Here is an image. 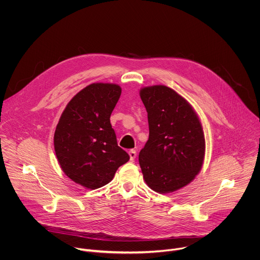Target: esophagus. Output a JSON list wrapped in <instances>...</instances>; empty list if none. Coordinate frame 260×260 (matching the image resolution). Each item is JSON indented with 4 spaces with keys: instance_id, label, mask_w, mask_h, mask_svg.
<instances>
[{
    "instance_id": "obj_1",
    "label": "esophagus",
    "mask_w": 260,
    "mask_h": 260,
    "mask_svg": "<svg viewBox=\"0 0 260 260\" xmlns=\"http://www.w3.org/2000/svg\"><path fill=\"white\" fill-rule=\"evenodd\" d=\"M128 154H129L131 160H134V159L136 158V156H137V151L134 150V149H131V150L128 151Z\"/></svg>"
}]
</instances>
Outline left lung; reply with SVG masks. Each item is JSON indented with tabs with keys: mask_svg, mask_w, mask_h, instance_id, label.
<instances>
[{
	"mask_svg": "<svg viewBox=\"0 0 260 260\" xmlns=\"http://www.w3.org/2000/svg\"><path fill=\"white\" fill-rule=\"evenodd\" d=\"M140 96L149 123V139L139 154L143 178L155 192L177 191L203 168V124L189 102L166 85L142 87Z\"/></svg>",
	"mask_w": 260,
	"mask_h": 260,
	"instance_id": "obj_1",
	"label": "left lung"
}]
</instances>
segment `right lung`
<instances>
[{
	"label": "right lung",
	"instance_id": "add662e5",
	"mask_svg": "<svg viewBox=\"0 0 260 260\" xmlns=\"http://www.w3.org/2000/svg\"><path fill=\"white\" fill-rule=\"evenodd\" d=\"M121 94L115 83H91L66 106L54 132V150L67 177L87 189L112 181L129 155L117 145L110 116Z\"/></svg>",
	"mask_w": 260,
	"mask_h": 260
}]
</instances>
